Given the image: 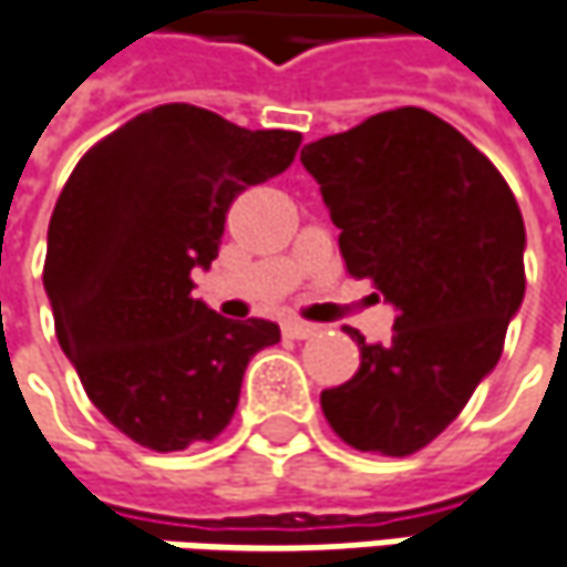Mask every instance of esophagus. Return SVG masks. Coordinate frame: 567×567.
I'll list each match as a JSON object with an SVG mask.
<instances>
[{"label": "esophagus", "instance_id": "1", "mask_svg": "<svg viewBox=\"0 0 567 567\" xmlns=\"http://www.w3.org/2000/svg\"><path fill=\"white\" fill-rule=\"evenodd\" d=\"M282 330L285 337H291V340H311V337H317L315 323H305V320H285Z\"/></svg>", "mask_w": 567, "mask_h": 567}]
</instances>
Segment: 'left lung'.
I'll use <instances>...</instances> for the list:
<instances>
[{
  "mask_svg": "<svg viewBox=\"0 0 567 567\" xmlns=\"http://www.w3.org/2000/svg\"><path fill=\"white\" fill-rule=\"evenodd\" d=\"M340 252L398 311L391 343H359V372L320 394L359 452L433 443L497 365L523 305L526 230L511 185L472 141L426 109H394L301 151Z\"/></svg>",
  "mask_w": 567,
  "mask_h": 567,
  "instance_id": "obj_1",
  "label": "left lung"
}]
</instances>
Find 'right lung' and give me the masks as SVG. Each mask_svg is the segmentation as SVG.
Masks as SVG:
<instances>
[{
	"label": "right lung",
	"instance_id": "1",
	"mask_svg": "<svg viewBox=\"0 0 567 567\" xmlns=\"http://www.w3.org/2000/svg\"><path fill=\"white\" fill-rule=\"evenodd\" d=\"M298 131H247L195 105H159L99 141L48 227L44 291L89 401L156 452L215 440L272 320H227L192 298L220 250L230 202L285 173Z\"/></svg>",
	"mask_w": 567,
	"mask_h": 567
}]
</instances>
